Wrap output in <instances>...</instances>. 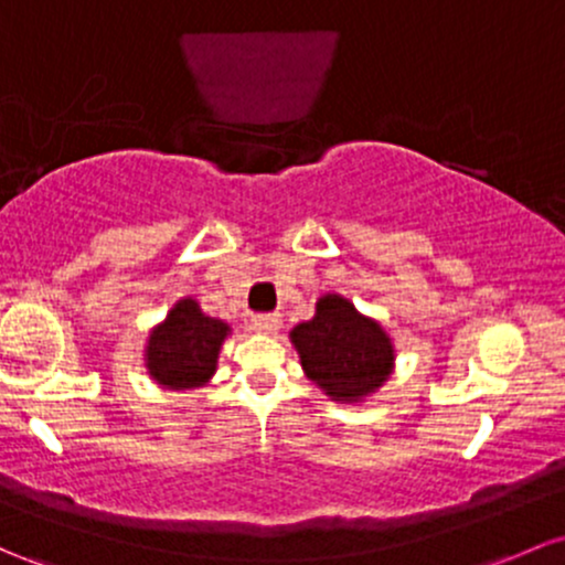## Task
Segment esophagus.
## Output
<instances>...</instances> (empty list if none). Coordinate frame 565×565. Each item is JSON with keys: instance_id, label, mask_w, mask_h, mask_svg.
<instances>
[{"instance_id": "34e87169", "label": "esophagus", "mask_w": 565, "mask_h": 565, "mask_svg": "<svg viewBox=\"0 0 565 565\" xmlns=\"http://www.w3.org/2000/svg\"><path fill=\"white\" fill-rule=\"evenodd\" d=\"M281 327V313H257L252 316V330L259 334H273Z\"/></svg>"}]
</instances>
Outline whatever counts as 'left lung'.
<instances>
[{"label": "left lung", "instance_id": "8db88e82", "mask_svg": "<svg viewBox=\"0 0 565 565\" xmlns=\"http://www.w3.org/2000/svg\"><path fill=\"white\" fill-rule=\"evenodd\" d=\"M289 340L308 381L332 402L367 399L394 373L396 353L388 332L343 295L319 297L313 319L297 324Z\"/></svg>", "mask_w": 565, "mask_h": 565}]
</instances>
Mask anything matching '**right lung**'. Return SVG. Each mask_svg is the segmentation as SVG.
Returning <instances> with one entry per match:
<instances>
[{"label": "right lung", "mask_w": 565, "mask_h": 565, "mask_svg": "<svg viewBox=\"0 0 565 565\" xmlns=\"http://www.w3.org/2000/svg\"><path fill=\"white\" fill-rule=\"evenodd\" d=\"M227 334V321L203 313L195 297H182L147 338V373L171 392L206 386L216 373V359Z\"/></svg>", "instance_id": "1"}]
</instances>
